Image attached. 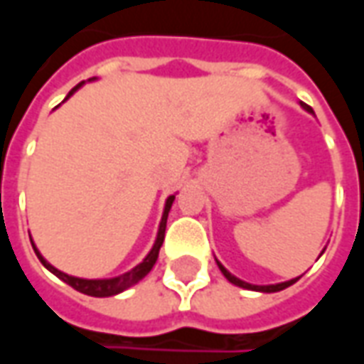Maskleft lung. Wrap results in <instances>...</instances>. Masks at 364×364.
<instances>
[{
	"instance_id": "obj_1",
	"label": "left lung",
	"mask_w": 364,
	"mask_h": 364,
	"mask_svg": "<svg viewBox=\"0 0 364 364\" xmlns=\"http://www.w3.org/2000/svg\"><path fill=\"white\" fill-rule=\"evenodd\" d=\"M300 105L308 113H314V109H311L310 105H306V104H304V102H300ZM323 251H326V249H323ZM215 262H218L219 270L223 272V277L228 278L231 284L241 286V288H247V290H259V292H278V290H284V288H288V286H290V284H294V282H298V280H300V277H298V278H292V280H288V282H280V284H270V286L249 284V282H243V280H239V278H237V277H233V274H231V272H229V270L225 269V267H223V264H221V262H219L218 259H215Z\"/></svg>"
}]
</instances>
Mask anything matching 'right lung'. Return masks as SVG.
I'll return each instance as SVG.
<instances>
[{"label": "right lung", "mask_w": 364, "mask_h": 364, "mask_svg": "<svg viewBox=\"0 0 364 364\" xmlns=\"http://www.w3.org/2000/svg\"><path fill=\"white\" fill-rule=\"evenodd\" d=\"M92 80H95V78H90V82H92ZM82 86H84V82H80L78 86L72 87L70 92H68V95L64 97V102H66V100H68V97H70V95ZM56 107H58V105H56ZM56 107H54V109H56ZM172 202H174V196H170L168 200H166V203H164V211H162V219H161V225H159V233H156V241H154L151 252H149L145 259H143V262H141V264H136L135 269H131L129 272H125V274H119V277L102 278V280H86V278L68 277V274H64V272H60L58 269H54L50 262H46V260L43 259V255L37 251V247H35V243H33V241H31V245H33V251H35V255L38 257V260L43 262V267H45L46 270H50L54 277H58L60 280H63V282H66L68 286H72L74 290H78V292H82V294H87V296H95V298L113 296V294H119V292H123V290H127L129 286L136 284L141 278H145L146 274L151 272V269L154 267V262H156V259H159V251H161L162 241H164L166 219H168V211H170V208H172Z\"/></svg>", "instance_id": "add662e5"}]
</instances>
